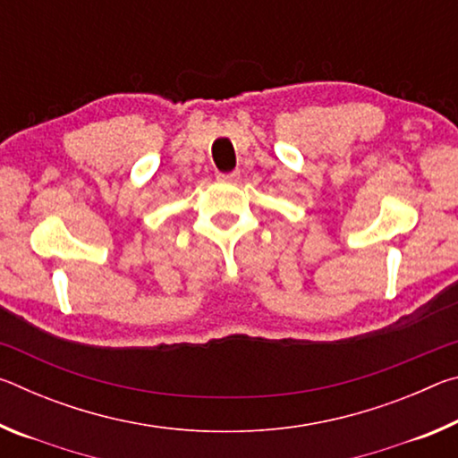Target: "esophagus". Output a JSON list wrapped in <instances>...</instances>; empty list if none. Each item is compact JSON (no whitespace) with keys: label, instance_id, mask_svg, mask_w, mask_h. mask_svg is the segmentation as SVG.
I'll return each instance as SVG.
<instances>
[{"label":"esophagus","instance_id":"34e87169","mask_svg":"<svg viewBox=\"0 0 458 458\" xmlns=\"http://www.w3.org/2000/svg\"><path fill=\"white\" fill-rule=\"evenodd\" d=\"M240 177V172H228V174H218L220 182H236Z\"/></svg>","mask_w":458,"mask_h":458}]
</instances>
